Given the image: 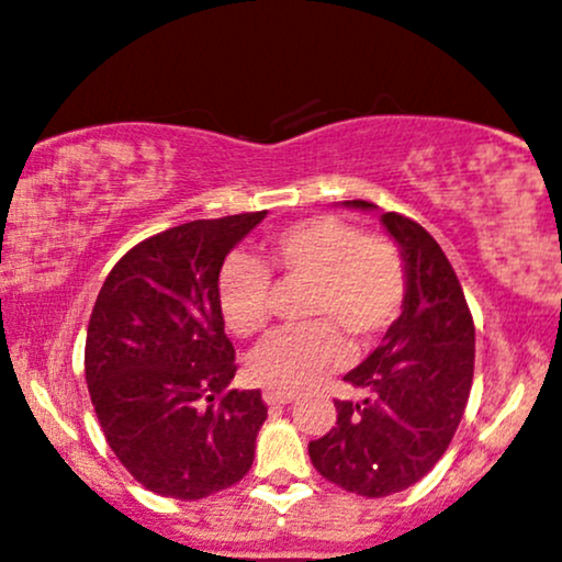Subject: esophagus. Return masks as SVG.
Returning a JSON list of instances; mask_svg holds the SVG:
<instances>
[{"label": "esophagus", "instance_id": "esophagus-1", "mask_svg": "<svg viewBox=\"0 0 562 562\" xmlns=\"http://www.w3.org/2000/svg\"><path fill=\"white\" fill-rule=\"evenodd\" d=\"M262 400H266V405H289V402L294 400L292 392H268L262 394Z\"/></svg>", "mask_w": 562, "mask_h": 562}]
</instances>
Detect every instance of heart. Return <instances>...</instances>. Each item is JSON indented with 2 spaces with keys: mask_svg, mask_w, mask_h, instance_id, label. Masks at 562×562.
Segmentation results:
<instances>
[{
  "mask_svg": "<svg viewBox=\"0 0 562 562\" xmlns=\"http://www.w3.org/2000/svg\"><path fill=\"white\" fill-rule=\"evenodd\" d=\"M310 283L302 318L305 328L268 336L247 371L270 392H300L347 362V341L368 347L400 318L407 296V268L386 236H362L341 217L318 215L276 231L262 260L231 255L217 273V305L236 336L268 326L273 286L270 273Z\"/></svg>",
  "mask_w": 562,
  "mask_h": 562,
  "instance_id": "1",
  "label": "heart"
}]
</instances>
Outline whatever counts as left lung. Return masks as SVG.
<instances>
[{
  "label": "left lung",
  "instance_id": "obj_1",
  "mask_svg": "<svg viewBox=\"0 0 562 562\" xmlns=\"http://www.w3.org/2000/svg\"><path fill=\"white\" fill-rule=\"evenodd\" d=\"M381 223L405 257V307L381 347L345 375L362 400H336V426L307 447L323 479L360 497L407 490L439 463L465 413L476 358L471 310L439 244L400 213Z\"/></svg>",
  "mask_w": 562,
  "mask_h": 562
}]
</instances>
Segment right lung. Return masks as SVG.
Segmentation results:
<instances>
[{"instance_id":"1","label":"right lung","mask_w":562,"mask_h":562,"mask_svg":"<svg viewBox=\"0 0 562 562\" xmlns=\"http://www.w3.org/2000/svg\"><path fill=\"white\" fill-rule=\"evenodd\" d=\"M268 213L191 221L128 249L86 331V384L110 450L149 492L202 499L247 476L268 407L228 389L217 273Z\"/></svg>"}]
</instances>
